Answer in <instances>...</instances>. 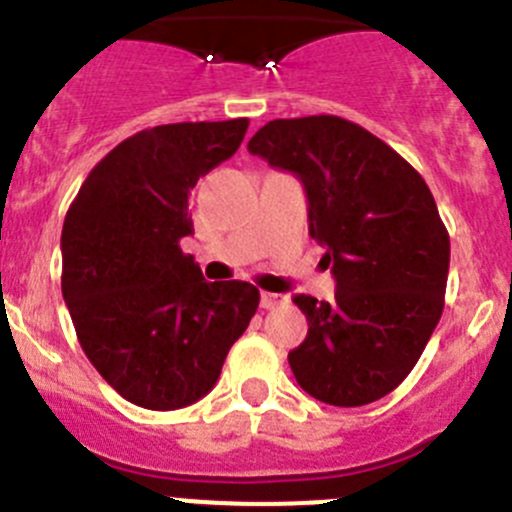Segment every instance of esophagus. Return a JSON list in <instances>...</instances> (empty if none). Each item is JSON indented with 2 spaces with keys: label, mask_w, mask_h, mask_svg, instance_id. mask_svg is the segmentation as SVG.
<instances>
[{
  "label": "esophagus",
  "mask_w": 512,
  "mask_h": 512,
  "mask_svg": "<svg viewBox=\"0 0 512 512\" xmlns=\"http://www.w3.org/2000/svg\"><path fill=\"white\" fill-rule=\"evenodd\" d=\"M285 303H288V295H278V293H262L260 295V305L265 310H275Z\"/></svg>",
  "instance_id": "esophagus-1"
}]
</instances>
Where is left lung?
<instances>
[{
  "label": "left lung",
  "mask_w": 512,
  "mask_h": 512,
  "mask_svg": "<svg viewBox=\"0 0 512 512\" xmlns=\"http://www.w3.org/2000/svg\"><path fill=\"white\" fill-rule=\"evenodd\" d=\"M247 148L303 181L310 237L336 278L331 303L293 298L308 318V336L288 353L295 381L333 407L381 399L407 379L442 318L450 234L427 181L338 116L278 118Z\"/></svg>",
  "instance_id": "obj_1"
}]
</instances>
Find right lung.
I'll return each instance as SVG.
<instances>
[{
	"label": "right lung",
	"instance_id": "right-lung-1",
	"mask_svg": "<svg viewBox=\"0 0 512 512\" xmlns=\"http://www.w3.org/2000/svg\"><path fill=\"white\" fill-rule=\"evenodd\" d=\"M247 118L138 131L95 164L62 224V298L90 364L123 399L189 407L217 384L260 290L207 283L179 242L191 189L227 161Z\"/></svg>",
	"mask_w": 512,
	"mask_h": 512
}]
</instances>
